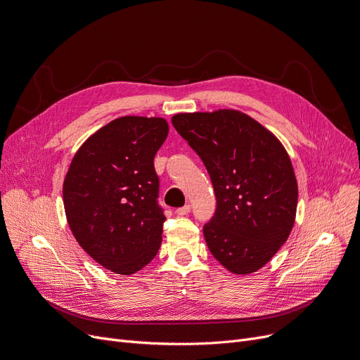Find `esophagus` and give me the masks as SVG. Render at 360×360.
Masks as SVG:
<instances>
[{"mask_svg":"<svg viewBox=\"0 0 360 360\" xmlns=\"http://www.w3.org/2000/svg\"><path fill=\"white\" fill-rule=\"evenodd\" d=\"M176 212H177V215H188L191 212V205H184L181 208H177Z\"/></svg>","mask_w":360,"mask_h":360,"instance_id":"1","label":"esophagus"}]
</instances>
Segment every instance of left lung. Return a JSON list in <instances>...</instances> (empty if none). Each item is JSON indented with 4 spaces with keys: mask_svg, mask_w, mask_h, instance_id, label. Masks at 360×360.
Returning a JSON list of instances; mask_svg holds the SVG:
<instances>
[{
    "mask_svg": "<svg viewBox=\"0 0 360 360\" xmlns=\"http://www.w3.org/2000/svg\"><path fill=\"white\" fill-rule=\"evenodd\" d=\"M171 121L212 181L217 210L204 226L211 254L235 275L260 270L295 223L298 186L288 152L266 127L236 109L183 112Z\"/></svg>",
    "mask_w": 360,
    "mask_h": 360,
    "instance_id": "8db88e82",
    "label": "left lung"
}]
</instances>
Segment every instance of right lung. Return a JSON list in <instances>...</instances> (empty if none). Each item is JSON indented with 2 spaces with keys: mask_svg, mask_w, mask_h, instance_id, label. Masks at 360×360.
I'll return each mask as SVG.
<instances>
[{
  "mask_svg": "<svg viewBox=\"0 0 360 360\" xmlns=\"http://www.w3.org/2000/svg\"><path fill=\"white\" fill-rule=\"evenodd\" d=\"M169 131L161 117H121L98 128L72 158L63 205L72 235L118 275L149 264L162 242L153 158Z\"/></svg>",
  "mask_w": 360,
  "mask_h": 360,
  "instance_id": "right-lung-1",
  "label": "right lung"
}]
</instances>
